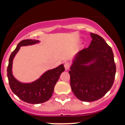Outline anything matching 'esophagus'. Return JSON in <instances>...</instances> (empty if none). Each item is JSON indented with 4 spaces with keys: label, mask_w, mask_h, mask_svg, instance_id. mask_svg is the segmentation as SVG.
Masks as SVG:
<instances>
[{
    "label": "esophagus",
    "mask_w": 125,
    "mask_h": 125,
    "mask_svg": "<svg viewBox=\"0 0 125 125\" xmlns=\"http://www.w3.org/2000/svg\"><path fill=\"white\" fill-rule=\"evenodd\" d=\"M70 67V64L69 62H65V64H64V67H65V70H69Z\"/></svg>",
    "instance_id": "1"
}]
</instances>
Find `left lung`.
<instances>
[{"label":"left lung","mask_w":125,"mask_h":125,"mask_svg":"<svg viewBox=\"0 0 125 125\" xmlns=\"http://www.w3.org/2000/svg\"><path fill=\"white\" fill-rule=\"evenodd\" d=\"M90 35V46L76 54L69 72L72 91L84 102L105 96L113 86L116 72L111 47L99 35Z\"/></svg>","instance_id":"8db88e82"}]
</instances>
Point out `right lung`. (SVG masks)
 Here are the masks:
<instances>
[{
    "mask_svg": "<svg viewBox=\"0 0 125 125\" xmlns=\"http://www.w3.org/2000/svg\"><path fill=\"white\" fill-rule=\"evenodd\" d=\"M39 40H24L18 44L15 49L10 55L7 69L9 84L12 92L21 101L31 104H38L47 101L52 96L54 87L60 75L65 70L64 65L47 70L35 81L24 83L18 81L12 74V62L15 56L21 46H27L39 43Z\"/></svg>",
    "mask_w": 125,
    "mask_h": 125,
    "instance_id": "right-lung-1",
    "label": "right lung"
}]
</instances>
